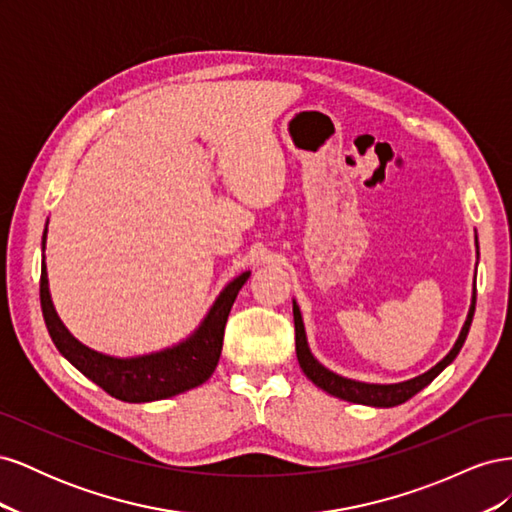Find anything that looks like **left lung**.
<instances>
[{
  "label": "left lung",
  "instance_id": "8db88e82",
  "mask_svg": "<svg viewBox=\"0 0 512 512\" xmlns=\"http://www.w3.org/2000/svg\"><path fill=\"white\" fill-rule=\"evenodd\" d=\"M474 309H476V297H472V307H470V314L466 324H463L461 335L457 339V344L453 346V350L448 352L444 359L436 365L431 367L429 371H425L423 376L412 378L408 382H399V384H365V382H356V380H348L333 374L327 367H322L312 352L307 348V339H305V329H303V320H301V312H299V305L294 303L292 305V314H294V342H297V359L299 365L303 369V374L312 380L316 386H320L322 391H327L339 399H346L352 401V404H363V406H378V408H393L404 404L410 397H414L418 391H423L425 386L436 378L440 371L451 365L455 356L459 354L463 342H466L468 331H470V324L474 318Z\"/></svg>",
  "mask_w": 512,
  "mask_h": 512
}]
</instances>
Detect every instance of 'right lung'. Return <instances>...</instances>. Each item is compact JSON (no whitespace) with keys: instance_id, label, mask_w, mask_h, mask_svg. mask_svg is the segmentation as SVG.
<instances>
[{"instance_id":"right-lung-1","label":"right lung","mask_w":512,"mask_h":512,"mask_svg":"<svg viewBox=\"0 0 512 512\" xmlns=\"http://www.w3.org/2000/svg\"><path fill=\"white\" fill-rule=\"evenodd\" d=\"M44 239L46 230L42 245ZM247 277H250V271L241 273L237 280H232L224 288L218 301L211 307L209 316L188 342L158 354L138 356V359H113V356H104L76 342L55 314L44 260L40 273V305L46 329H49L57 350L76 369L83 371L89 380H94L111 397L130 401V404H141V401L166 399L190 391L211 378L222 354L224 327L230 307L235 303L241 286L247 282Z\"/></svg>"}]
</instances>
